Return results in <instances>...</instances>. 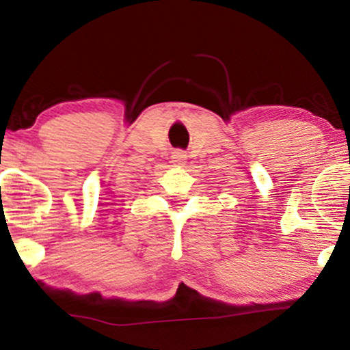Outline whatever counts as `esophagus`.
Masks as SVG:
<instances>
[{
  "label": "esophagus",
  "instance_id": "esophagus-1",
  "mask_svg": "<svg viewBox=\"0 0 350 350\" xmlns=\"http://www.w3.org/2000/svg\"><path fill=\"white\" fill-rule=\"evenodd\" d=\"M171 160L174 165H184L185 160H187V154L183 150H176V152H172L171 154Z\"/></svg>",
  "mask_w": 350,
  "mask_h": 350
}]
</instances>
